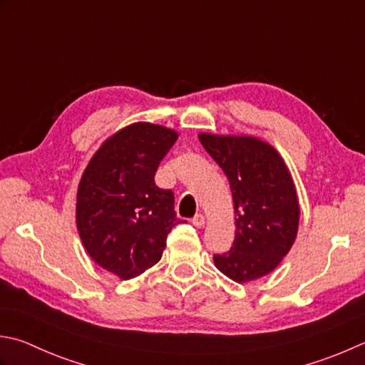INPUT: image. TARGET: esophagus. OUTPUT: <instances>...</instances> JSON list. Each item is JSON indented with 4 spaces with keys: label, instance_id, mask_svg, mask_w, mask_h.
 I'll use <instances>...</instances> for the list:
<instances>
[{
    "label": "esophagus",
    "instance_id": "esophagus-1",
    "mask_svg": "<svg viewBox=\"0 0 365 365\" xmlns=\"http://www.w3.org/2000/svg\"><path fill=\"white\" fill-rule=\"evenodd\" d=\"M191 223L195 225L196 227H202L204 225H205V218H204V215L202 213H197V215H195L192 217V220H191Z\"/></svg>",
    "mask_w": 365,
    "mask_h": 365
}]
</instances>
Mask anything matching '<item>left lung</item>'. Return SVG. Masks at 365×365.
I'll use <instances>...</instances> for the list:
<instances>
[{
    "mask_svg": "<svg viewBox=\"0 0 365 365\" xmlns=\"http://www.w3.org/2000/svg\"><path fill=\"white\" fill-rule=\"evenodd\" d=\"M199 140L232 191L235 239L230 252L213 256L217 269L237 283L267 275L297 235L301 210L289 169L272 145L252 135L201 133Z\"/></svg>",
    "mask_w": 365,
    "mask_h": 365,
    "instance_id": "left-lung-1",
    "label": "left lung"
}]
</instances>
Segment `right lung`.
Listing matches in <instances>:
<instances>
[{
    "label": "right lung",
    "mask_w": 365,
    "mask_h": 365,
    "mask_svg": "<svg viewBox=\"0 0 365 365\" xmlns=\"http://www.w3.org/2000/svg\"><path fill=\"white\" fill-rule=\"evenodd\" d=\"M177 138L166 126L133 123L104 140L83 170L76 204L78 235L91 259L121 280L155 266L168 234L180 223L174 192L155 183Z\"/></svg>",
    "instance_id": "add662e5"
}]
</instances>
